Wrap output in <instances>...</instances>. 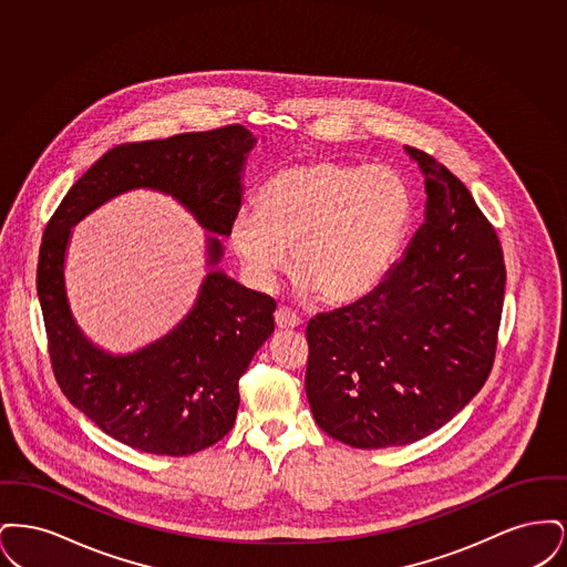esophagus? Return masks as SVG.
<instances>
[{"label":"esophagus","instance_id":"esophagus-1","mask_svg":"<svg viewBox=\"0 0 567 567\" xmlns=\"http://www.w3.org/2000/svg\"><path fill=\"white\" fill-rule=\"evenodd\" d=\"M274 321H276L278 329H296L301 324V319L289 308H278L276 315H274Z\"/></svg>","mask_w":567,"mask_h":567}]
</instances>
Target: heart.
I'll list each match as a JSON object with an SVG mask.
<instances>
[{
	"mask_svg": "<svg viewBox=\"0 0 567 567\" xmlns=\"http://www.w3.org/2000/svg\"><path fill=\"white\" fill-rule=\"evenodd\" d=\"M412 220V195L386 165L338 159L280 167L257 193V210L234 216L229 243L257 287L289 266L324 303L368 296L391 268Z\"/></svg>",
	"mask_w": 567,
	"mask_h": 567,
	"instance_id": "1",
	"label": "heart"
}]
</instances>
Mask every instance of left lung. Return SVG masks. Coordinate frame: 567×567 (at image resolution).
<instances>
[{"mask_svg":"<svg viewBox=\"0 0 567 567\" xmlns=\"http://www.w3.org/2000/svg\"><path fill=\"white\" fill-rule=\"evenodd\" d=\"M425 223L372 293L306 327L317 425L354 449L412 444L446 425L491 374L504 308L502 244L472 193L432 155Z\"/></svg>","mask_w":567,"mask_h":567,"instance_id":"obj_1","label":"left lung"}]
</instances>
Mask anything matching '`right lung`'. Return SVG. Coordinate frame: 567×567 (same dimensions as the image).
I'll list each match as a JSON object with an SVG mask.
<instances>
[{"label": "right lung", "mask_w": 567, "mask_h": 567, "mask_svg": "<svg viewBox=\"0 0 567 567\" xmlns=\"http://www.w3.org/2000/svg\"><path fill=\"white\" fill-rule=\"evenodd\" d=\"M255 137L243 125L130 142L110 148L68 190L51 216L38 259V297L56 384L102 432L142 453L183 457L223 440L236 423L238 382L274 331L276 301L213 270L189 315L162 340L110 354L74 321L63 280L72 227L130 189L176 197L208 236V266L229 236L243 199L244 157Z\"/></svg>", "instance_id": "obj_1"}]
</instances>
